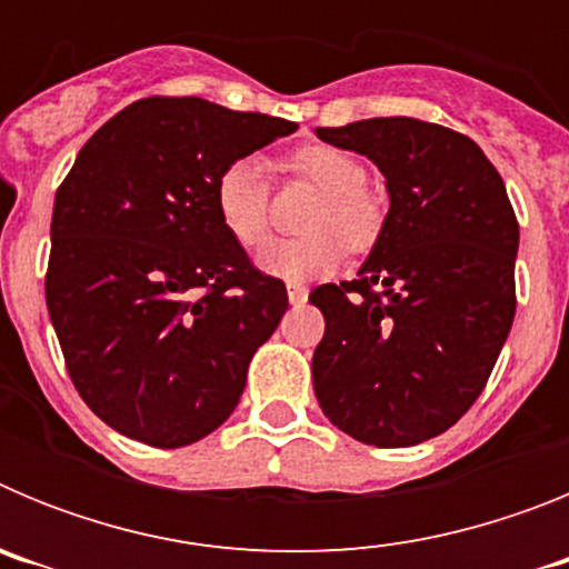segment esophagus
<instances>
[{
  "instance_id": "esophagus-1",
  "label": "esophagus",
  "mask_w": 569,
  "mask_h": 569,
  "mask_svg": "<svg viewBox=\"0 0 569 569\" xmlns=\"http://www.w3.org/2000/svg\"><path fill=\"white\" fill-rule=\"evenodd\" d=\"M290 305H305L308 301V288L305 284H288Z\"/></svg>"
}]
</instances>
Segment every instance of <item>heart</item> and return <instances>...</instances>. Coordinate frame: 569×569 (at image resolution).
Wrapping results in <instances>:
<instances>
[{"instance_id": "b5f03b06", "label": "heart", "mask_w": 569, "mask_h": 569, "mask_svg": "<svg viewBox=\"0 0 569 569\" xmlns=\"http://www.w3.org/2000/svg\"><path fill=\"white\" fill-rule=\"evenodd\" d=\"M281 170L305 179L319 196L301 216L308 230L296 239L270 241L261 250L259 268L281 281L305 284L333 273L350 253H365L385 230V204L367 188V170L353 153L336 144H301L284 159ZM216 213L241 248H259L270 224L268 170L256 156H241L216 176Z\"/></svg>"}]
</instances>
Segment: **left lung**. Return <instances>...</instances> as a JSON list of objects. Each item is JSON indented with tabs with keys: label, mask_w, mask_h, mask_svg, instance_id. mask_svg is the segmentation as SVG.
Wrapping results in <instances>:
<instances>
[{
	"label": "left lung",
	"mask_w": 569,
	"mask_h": 569,
	"mask_svg": "<svg viewBox=\"0 0 569 569\" xmlns=\"http://www.w3.org/2000/svg\"><path fill=\"white\" fill-rule=\"evenodd\" d=\"M367 156L390 193L353 281L321 284L319 407L347 436L410 447L453 427L485 390L516 316L519 222L470 136L410 116L316 128Z\"/></svg>",
	"instance_id": "obj_1"
}]
</instances>
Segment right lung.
Returning a JSON list of instances; mask_svg holds the SVG:
<instances>
[{"label":"right lung","instance_id":"add662e5","mask_svg":"<svg viewBox=\"0 0 569 569\" xmlns=\"http://www.w3.org/2000/svg\"><path fill=\"white\" fill-rule=\"evenodd\" d=\"M296 128L199 97L139 99L59 184L48 313L84 405L128 439L193 445L239 405L288 290L224 230L216 176Z\"/></svg>","mask_w":569,"mask_h":569}]
</instances>
